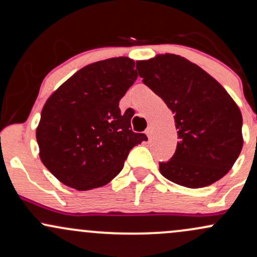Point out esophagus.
I'll list each match as a JSON object with an SVG mask.
<instances>
[{
    "label": "esophagus",
    "instance_id": "1",
    "mask_svg": "<svg viewBox=\"0 0 257 257\" xmlns=\"http://www.w3.org/2000/svg\"><path fill=\"white\" fill-rule=\"evenodd\" d=\"M145 133H146L147 138H149V139H150V138H151V135H152V129H151V128H150V126H149V128H147V129H146V132H145Z\"/></svg>",
    "mask_w": 257,
    "mask_h": 257
}]
</instances>
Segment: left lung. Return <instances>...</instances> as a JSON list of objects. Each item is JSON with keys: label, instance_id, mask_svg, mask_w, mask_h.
<instances>
[{"label": "left lung", "instance_id": "8db88e82", "mask_svg": "<svg viewBox=\"0 0 257 257\" xmlns=\"http://www.w3.org/2000/svg\"><path fill=\"white\" fill-rule=\"evenodd\" d=\"M144 84L174 113L178 146L159 163L164 178L188 188L205 187L226 175L243 147L239 107L225 88L198 65L175 54L137 63Z\"/></svg>", "mask_w": 257, "mask_h": 257}]
</instances>
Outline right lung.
Wrapping results in <instances>:
<instances>
[{"mask_svg": "<svg viewBox=\"0 0 257 257\" xmlns=\"http://www.w3.org/2000/svg\"><path fill=\"white\" fill-rule=\"evenodd\" d=\"M137 78L133 59H106L78 70L49 96L36 139L41 161L59 181L78 191L105 186L133 147L147 140L131 129L133 114L118 107Z\"/></svg>", "mask_w": 257, "mask_h": 257, "instance_id": "add662e5", "label": "right lung"}]
</instances>
